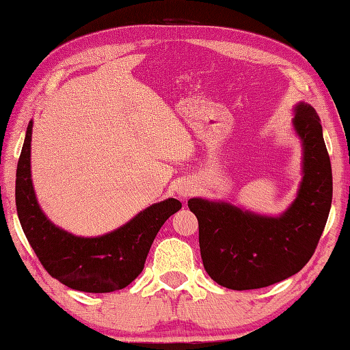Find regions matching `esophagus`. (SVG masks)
Wrapping results in <instances>:
<instances>
[{"mask_svg":"<svg viewBox=\"0 0 350 350\" xmlns=\"http://www.w3.org/2000/svg\"><path fill=\"white\" fill-rule=\"evenodd\" d=\"M196 193V185L189 180L182 182L179 187H177V194H179L182 198H188Z\"/></svg>","mask_w":350,"mask_h":350,"instance_id":"obj_1","label":"esophagus"}]
</instances>
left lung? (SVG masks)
Wrapping results in <instances>:
<instances>
[{
    "instance_id": "8db88e82",
    "label": "left lung",
    "mask_w": 350,
    "mask_h": 350,
    "mask_svg": "<svg viewBox=\"0 0 350 350\" xmlns=\"http://www.w3.org/2000/svg\"><path fill=\"white\" fill-rule=\"evenodd\" d=\"M293 129L302 142V180L293 203L278 217L223 200L194 197L204 270L230 290H256L296 275L310 261L332 203V170L320 118L311 105L293 107Z\"/></svg>"
}]
</instances>
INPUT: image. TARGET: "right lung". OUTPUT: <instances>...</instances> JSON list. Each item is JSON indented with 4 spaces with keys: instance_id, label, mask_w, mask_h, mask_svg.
<instances>
[{
    "instance_id": "right-lung-1",
    "label": "right lung",
    "mask_w": 350,
    "mask_h": 350,
    "mask_svg": "<svg viewBox=\"0 0 350 350\" xmlns=\"http://www.w3.org/2000/svg\"><path fill=\"white\" fill-rule=\"evenodd\" d=\"M29 122L16 168L19 223L40 264L59 282L85 293H111L139 276L157 232L182 208L176 198L153 203L118 229L98 237H77L59 228L40 209L31 180Z\"/></svg>"
}]
</instances>
